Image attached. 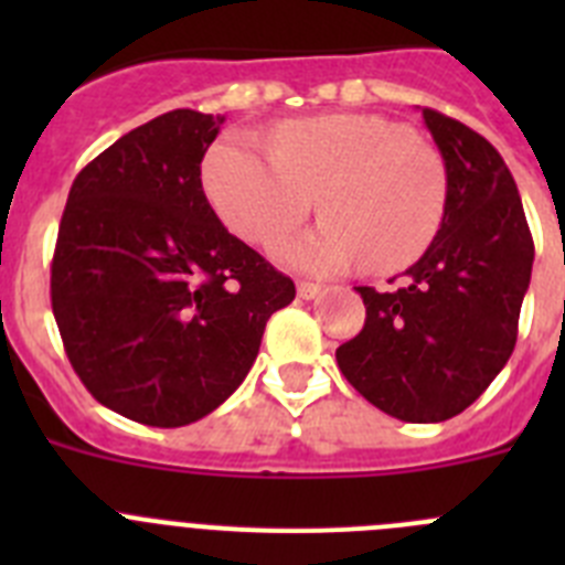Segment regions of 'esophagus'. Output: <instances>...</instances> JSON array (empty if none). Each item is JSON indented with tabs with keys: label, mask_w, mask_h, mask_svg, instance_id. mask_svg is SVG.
Segmentation results:
<instances>
[{
	"label": "esophagus",
	"mask_w": 565,
	"mask_h": 565,
	"mask_svg": "<svg viewBox=\"0 0 565 565\" xmlns=\"http://www.w3.org/2000/svg\"><path fill=\"white\" fill-rule=\"evenodd\" d=\"M319 291H322V286H317V282H297L299 299H313Z\"/></svg>",
	"instance_id": "esophagus-1"
}]
</instances>
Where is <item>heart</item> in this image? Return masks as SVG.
Returning <instances> with one entry per match:
<instances>
[{"label": "heart", "mask_w": 565, "mask_h": 565, "mask_svg": "<svg viewBox=\"0 0 565 565\" xmlns=\"http://www.w3.org/2000/svg\"><path fill=\"white\" fill-rule=\"evenodd\" d=\"M221 221L254 246H271L306 221L313 194L326 221L277 248L308 271L411 266L436 237L447 203L438 154L379 115H317L274 129L228 132L203 163Z\"/></svg>", "instance_id": "obj_1"}]
</instances>
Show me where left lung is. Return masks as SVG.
I'll use <instances>...</instances> for the list:
<instances>
[{"mask_svg":"<svg viewBox=\"0 0 565 565\" xmlns=\"http://www.w3.org/2000/svg\"><path fill=\"white\" fill-rule=\"evenodd\" d=\"M422 118L447 172L441 226L396 288H356L367 317L337 362L387 416L436 424L467 411L512 356L535 243L501 152L436 109Z\"/></svg>","mask_w":565,"mask_h":565,"instance_id":"1","label":"left lung"}]
</instances>
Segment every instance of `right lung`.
<instances>
[{"label": "right lung", "mask_w": 565, "mask_h": 565, "mask_svg": "<svg viewBox=\"0 0 565 565\" xmlns=\"http://www.w3.org/2000/svg\"><path fill=\"white\" fill-rule=\"evenodd\" d=\"M221 124L172 109L121 135L78 172L58 226L50 297L70 364L104 407L149 427L221 407L297 294L203 194Z\"/></svg>", "instance_id": "1"}]
</instances>
